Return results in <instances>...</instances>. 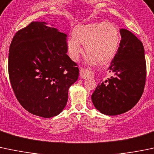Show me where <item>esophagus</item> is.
Returning a JSON list of instances; mask_svg holds the SVG:
<instances>
[{"mask_svg": "<svg viewBox=\"0 0 154 154\" xmlns=\"http://www.w3.org/2000/svg\"><path fill=\"white\" fill-rule=\"evenodd\" d=\"M93 75L92 72L90 70H89L88 69H85V68H82L80 70V75L82 77V79H85L88 77H90Z\"/></svg>", "mask_w": 154, "mask_h": 154, "instance_id": "1", "label": "esophagus"}]
</instances>
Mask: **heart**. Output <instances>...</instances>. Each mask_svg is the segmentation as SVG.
Wrapping results in <instances>:
<instances>
[{"label": "heart", "instance_id": "1", "mask_svg": "<svg viewBox=\"0 0 154 154\" xmlns=\"http://www.w3.org/2000/svg\"><path fill=\"white\" fill-rule=\"evenodd\" d=\"M73 38L66 42L68 53L76 61L83 53L80 44L85 45V51L90 55L89 61L103 64L111 61L118 51L120 32L118 26L110 22L79 25L72 30Z\"/></svg>", "mask_w": 154, "mask_h": 154}]
</instances>
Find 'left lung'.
Instances as JSON below:
<instances>
[{
  "mask_svg": "<svg viewBox=\"0 0 154 154\" xmlns=\"http://www.w3.org/2000/svg\"><path fill=\"white\" fill-rule=\"evenodd\" d=\"M121 42L109 72L112 76L99 84L91 99L101 113L116 116L132 109L140 99L146 81V61L142 42L128 29H120Z\"/></svg>",
  "mask_w": 154,
  "mask_h": 154,
  "instance_id": "8db88e82",
  "label": "left lung"
}]
</instances>
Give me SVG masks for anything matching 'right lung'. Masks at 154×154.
Listing matches in <instances>:
<instances>
[{
	"mask_svg": "<svg viewBox=\"0 0 154 154\" xmlns=\"http://www.w3.org/2000/svg\"><path fill=\"white\" fill-rule=\"evenodd\" d=\"M66 53V35L45 22H31L14 35L9 80L19 103L30 113L50 118L65 107L68 90L79 74Z\"/></svg>",
	"mask_w": 154,
	"mask_h": 154,
	"instance_id": "add662e5",
	"label": "right lung"
}]
</instances>
